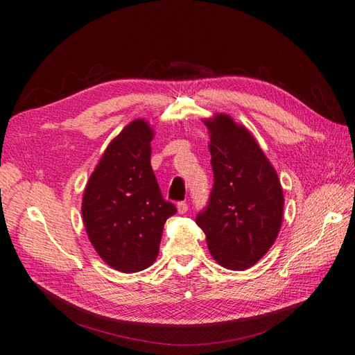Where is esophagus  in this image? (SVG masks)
<instances>
[{"label":"esophagus","instance_id":"esophagus-1","mask_svg":"<svg viewBox=\"0 0 355 355\" xmlns=\"http://www.w3.org/2000/svg\"><path fill=\"white\" fill-rule=\"evenodd\" d=\"M177 209H178L180 214H186L187 209H189V205L186 204V202H178V204H177Z\"/></svg>","mask_w":355,"mask_h":355}]
</instances>
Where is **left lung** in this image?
I'll return each instance as SVG.
<instances>
[{"mask_svg":"<svg viewBox=\"0 0 355 355\" xmlns=\"http://www.w3.org/2000/svg\"><path fill=\"white\" fill-rule=\"evenodd\" d=\"M205 125L211 134L214 184L196 225L223 268L244 270L275 242L284 195L275 169L245 128L227 114H218Z\"/></svg>","mask_w":355,"mask_h":355,"instance_id":"1","label":"left lung"}]
</instances>
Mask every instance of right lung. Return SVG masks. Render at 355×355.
Returning a JSON list of instances; mask_svg holds the SVG:
<instances>
[{
	"label": "right lung",
	"mask_w": 355,
	"mask_h": 355,
	"mask_svg": "<svg viewBox=\"0 0 355 355\" xmlns=\"http://www.w3.org/2000/svg\"><path fill=\"white\" fill-rule=\"evenodd\" d=\"M151 139L147 121L129 123L107 147L83 196L90 242L111 268L126 273L156 260L165 221L177 212L151 169Z\"/></svg>",
	"instance_id": "right-lung-1"
}]
</instances>
